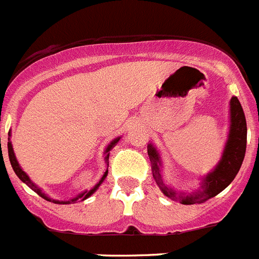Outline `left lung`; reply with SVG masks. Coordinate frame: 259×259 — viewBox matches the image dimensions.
<instances>
[{
  "label": "left lung",
  "instance_id": "left-lung-1",
  "mask_svg": "<svg viewBox=\"0 0 259 259\" xmlns=\"http://www.w3.org/2000/svg\"><path fill=\"white\" fill-rule=\"evenodd\" d=\"M230 121H232V124H230L229 139L226 143L221 161L215 166V169L204 179V185H202L204 189L197 193L189 194V196L177 193L164 184L163 177H161V169H160L159 155L152 145H148V155L151 159L153 179L166 197L173 201H181V204L184 205L202 204V202L208 201L209 198L217 196L234 180V177L237 176V173L242 165L245 152H246L247 139L246 117H245L242 106H241L240 100L237 99V96H233L230 100Z\"/></svg>",
  "mask_w": 259,
  "mask_h": 259
}]
</instances>
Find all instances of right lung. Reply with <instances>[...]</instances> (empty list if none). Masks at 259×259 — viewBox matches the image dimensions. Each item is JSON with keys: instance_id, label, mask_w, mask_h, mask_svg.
<instances>
[{"instance_id": "1", "label": "right lung", "mask_w": 259, "mask_h": 259, "mask_svg": "<svg viewBox=\"0 0 259 259\" xmlns=\"http://www.w3.org/2000/svg\"><path fill=\"white\" fill-rule=\"evenodd\" d=\"M119 142V138L117 139H115L114 142L111 143L110 145H108V147H107V149H106V153H107V156H106V159H108V156H110V149L112 148V147H114L115 144H116V143ZM8 152H9V160H10V164H12V166H13V169H14V172H16V175L17 176L19 177V179H21V181H23V183L26 184L27 187L29 188H31V189H33L34 192H37L38 194H39L40 197H44L45 200H49V201H50V198L49 197H46V194L45 193H42V192H40V189H38L37 187H35V184L34 183H31V180H30L29 179V176H27L26 173L23 172L22 169H21V166H19V164H18V161H17V159H16V156H14V151H13V147H12V143H8ZM107 173H108V170H106V172H104V175H103V177H102V179H100V181L98 184H96L95 187L93 188V189H91V191L90 192H83V193H80L79 194V196H76L75 198H71V200H70V201H55L54 200V202H59V204H71V202H76L78 201V200H86L87 197H90V196H91V194L94 193V192L96 191V189H98V187H99L100 184L103 183V180L104 179H106V176H107Z\"/></svg>"}]
</instances>
